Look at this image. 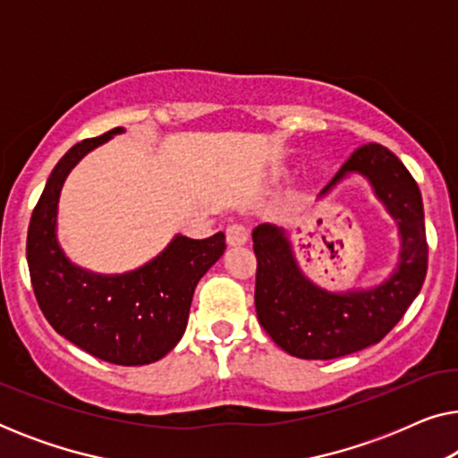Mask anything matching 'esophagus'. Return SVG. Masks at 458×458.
Wrapping results in <instances>:
<instances>
[{"label": "esophagus", "mask_w": 458, "mask_h": 458, "mask_svg": "<svg viewBox=\"0 0 458 458\" xmlns=\"http://www.w3.org/2000/svg\"><path fill=\"white\" fill-rule=\"evenodd\" d=\"M225 235H227L229 246H242V243L248 242V229L242 223H231Z\"/></svg>", "instance_id": "esophagus-1"}]
</instances>
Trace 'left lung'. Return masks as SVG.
<instances>
[{
	"mask_svg": "<svg viewBox=\"0 0 458 458\" xmlns=\"http://www.w3.org/2000/svg\"><path fill=\"white\" fill-rule=\"evenodd\" d=\"M348 173L365 174L398 223L403 252L386 284L365 292L329 293L300 273L284 229L265 223L252 231L259 323L279 348L298 359H340L381 342L421 292L428 273L421 191L398 156L379 143H365L321 193Z\"/></svg>",
	"mask_w": 458,
	"mask_h": 458,
	"instance_id": "left-lung-1",
	"label": "left lung"
}]
</instances>
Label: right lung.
<instances>
[{"label":"right lung","mask_w":458,"mask_h":458,"mask_svg":"<svg viewBox=\"0 0 458 458\" xmlns=\"http://www.w3.org/2000/svg\"><path fill=\"white\" fill-rule=\"evenodd\" d=\"M83 140L49 174L29 223L27 260L37 304L68 342L112 365L137 367L171 352L183 335L198 281L227 248L225 233L174 237L158 259L127 275L102 277L71 265L55 242L62 183L87 152L123 133Z\"/></svg>","instance_id":"right-lung-1"}]
</instances>
